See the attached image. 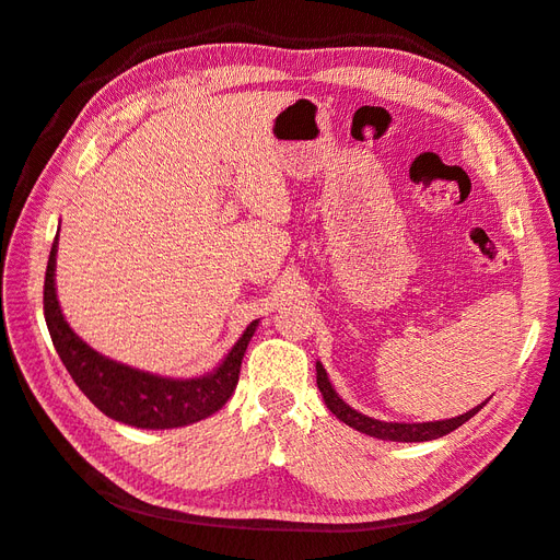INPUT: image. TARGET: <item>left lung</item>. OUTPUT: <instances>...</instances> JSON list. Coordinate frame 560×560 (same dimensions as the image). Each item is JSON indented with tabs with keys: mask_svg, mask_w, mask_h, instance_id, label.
Masks as SVG:
<instances>
[{
	"mask_svg": "<svg viewBox=\"0 0 560 560\" xmlns=\"http://www.w3.org/2000/svg\"><path fill=\"white\" fill-rule=\"evenodd\" d=\"M317 385L319 390L324 395V402L326 407L331 409L336 417L348 423L350 428L360 430V433H366L371 438H378V440H393V442H425V440H435V438H442L452 433V430H456L458 425H464L468 419L476 417V413L482 409L476 407L470 409L466 413H462V417L456 419H447V421H428V423H385V421H378V419H371V417H364V413L354 411L352 407H348L342 399L336 395V390L331 388V383H328V376H326V369L317 362Z\"/></svg>",
	"mask_w": 560,
	"mask_h": 560,
	"instance_id": "obj_1",
	"label": "left lung"
}]
</instances>
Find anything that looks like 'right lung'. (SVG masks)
Here are the masks:
<instances>
[{"mask_svg": "<svg viewBox=\"0 0 560 560\" xmlns=\"http://www.w3.org/2000/svg\"><path fill=\"white\" fill-rule=\"evenodd\" d=\"M56 246H59V234L54 238L45 275L47 328L68 374L73 376L78 388L90 397V402L98 411L127 425L163 430L208 419L210 413L226 405L238 383L243 352L248 348L257 322L243 331L232 352L224 357V362L212 374L200 378L172 381L106 360L104 354L94 352L88 342H82L70 331L63 319L54 289Z\"/></svg>", "mask_w": 560, "mask_h": 560, "instance_id": "1", "label": "right lung"}]
</instances>
